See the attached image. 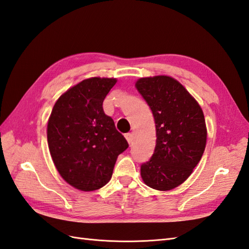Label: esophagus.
Here are the masks:
<instances>
[{"instance_id": "esophagus-1", "label": "esophagus", "mask_w": 249, "mask_h": 249, "mask_svg": "<svg viewBox=\"0 0 249 249\" xmlns=\"http://www.w3.org/2000/svg\"><path fill=\"white\" fill-rule=\"evenodd\" d=\"M133 136H132V133H130V132H128V133H126L125 135V138H126V140H127V142H128L129 144H131L132 143V140H133V138H132Z\"/></svg>"}]
</instances>
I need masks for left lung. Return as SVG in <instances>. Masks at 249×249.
I'll return each instance as SVG.
<instances>
[{
    "instance_id": "left-lung-1",
    "label": "left lung",
    "mask_w": 249,
    "mask_h": 249,
    "mask_svg": "<svg viewBox=\"0 0 249 249\" xmlns=\"http://www.w3.org/2000/svg\"><path fill=\"white\" fill-rule=\"evenodd\" d=\"M136 87L154 114L157 131L154 155L141 165V177L154 189H174L187 180L205 149L202 108L181 83L167 75L141 78Z\"/></svg>"
}]
</instances>
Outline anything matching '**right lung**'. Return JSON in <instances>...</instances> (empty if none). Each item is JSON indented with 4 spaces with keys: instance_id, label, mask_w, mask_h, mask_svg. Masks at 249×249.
<instances>
[{
    "instance_id": "obj_1",
    "label": "right lung",
    "mask_w": 249,
    "mask_h": 249,
    "mask_svg": "<svg viewBox=\"0 0 249 249\" xmlns=\"http://www.w3.org/2000/svg\"><path fill=\"white\" fill-rule=\"evenodd\" d=\"M117 79L90 78L69 88L55 102L47 125L53 161L69 185L92 191L109 182L126 139L105 114L103 101Z\"/></svg>"
}]
</instances>
